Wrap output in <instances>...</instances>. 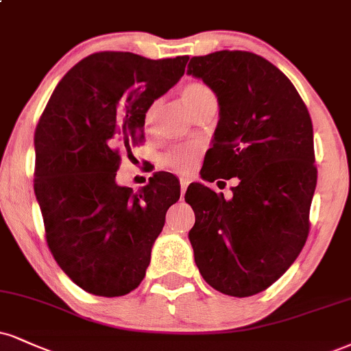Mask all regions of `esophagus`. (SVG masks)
Returning <instances> with one entry per match:
<instances>
[{"label": "esophagus", "mask_w": 351, "mask_h": 351, "mask_svg": "<svg viewBox=\"0 0 351 351\" xmlns=\"http://www.w3.org/2000/svg\"><path fill=\"white\" fill-rule=\"evenodd\" d=\"M188 184H189V180H186V178H181V180H180V186H181V194H183L184 191H186Z\"/></svg>", "instance_id": "1"}]
</instances>
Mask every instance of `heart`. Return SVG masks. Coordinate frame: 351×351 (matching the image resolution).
Wrapping results in <instances>:
<instances>
[{"mask_svg": "<svg viewBox=\"0 0 351 351\" xmlns=\"http://www.w3.org/2000/svg\"><path fill=\"white\" fill-rule=\"evenodd\" d=\"M180 96L183 104L193 116H197L201 111L210 106H216V93L208 83L199 82V80H191V82L184 83L180 90ZM158 108V103L152 104L147 114V125L152 124V117H154L155 109ZM201 157V147L199 145H178L173 149L167 150L160 158L162 167L176 173H188L193 170L197 160Z\"/></svg>", "mask_w": 351, "mask_h": 351, "instance_id": "obj_1", "label": "heart"}]
</instances>
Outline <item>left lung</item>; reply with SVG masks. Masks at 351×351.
Listing matches in <instances>:
<instances>
[{"mask_svg": "<svg viewBox=\"0 0 351 351\" xmlns=\"http://www.w3.org/2000/svg\"><path fill=\"white\" fill-rule=\"evenodd\" d=\"M188 73L208 83L221 106L201 176L239 178L230 199L199 183L184 194L196 216L194 261L214 289L253 296L282 276L309 235L317 183L309 111L289 78L256 53L193 57Z\"/></svg>", "mask_w": 351, "mask_h": 351, "instance_id": "obj_1", "label": "left lung"}]
</instances>
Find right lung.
I'll return each instance as SVG.
<instances>
[{
  "instance_id": "1",
  "label": "right lung",
  "mask_w": 351,
  "mask_h": 351,
  "mask_svg": "<svg viewBox=\"0 0 351 351\" xmlns=\"http://www.w3.org/2000/svg\"><path fill=\"white\" fill-rule=\"evenodd\" d=\"M188 55L150 60L98 52L60 80L34 134V191L55 261L90 294L117 298L141 285L168 208L171 173L138 193L117 186L121 152L142 143L145 112L184 75Z\"/></svg>"
}]
</instances>
